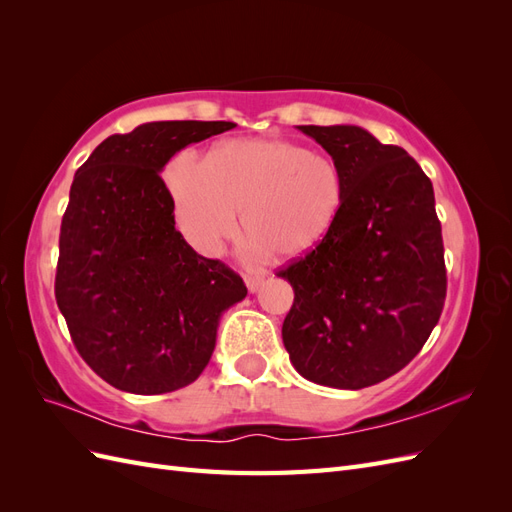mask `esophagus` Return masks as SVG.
I'll list each match as a JSON object with an SVG mask.
<instances>
[{
	"instance_id": "34e87169",
	"label": "esophagus",
	"mask_w": 512,
	"mask_h": 512,
	"mask_svg": "<svg viewBox=\"0 0 512 512\" xmlns=\"http://www.w3.org/2000/svg\"><path fill=\"white\" fill-rule=\"evenodd\" d=\"M262 282H265V277H262V275H256V273H247L245 275V286H247V290H250V292H256L262 286Z\"/></svg>"
}]
</instances>
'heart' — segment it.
Here are the masks:
<instances>
[{
  "label": "heart",
  "mask_w": 512,
  "mask_h": 512,
  "mask_svg": "<svg viewBox=\"0 0 512 512\" xmlns=\"http://www.w3.org/2000/svg\"><path fill=\"white\" fill-rule=\"evenodd\" d=\"M179 230L215 254L239 232L256 252L301 258L331 235L344 205V175L327 153L286 138H235L203 160L181 151L166 168Z\"/></svg>",
  "instance_id": "b5f03b06"
}]
</instances>
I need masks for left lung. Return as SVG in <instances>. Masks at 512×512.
<instances>
[{
    "label": "left lung",
    "mask_w": 512,
    "mask_h": 512,
    "mask_svg": "<svg viewBox=\"0 0 512 512\" xmlns=\"http://www.w3.org/2000/svg\"><path fill=\"white\" fill-rule=\"evenodd\" d=\"M339 164L344 205L314 252L282 269L294 303L282 339L299 374L365 389L404 369L446 299L433 185L397 145L359 126H299Z\"/></svg>",
    "instance_id": "left-lung-1"
}]
</instances>
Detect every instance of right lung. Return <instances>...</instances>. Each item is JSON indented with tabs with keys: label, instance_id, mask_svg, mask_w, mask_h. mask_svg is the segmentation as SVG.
Segmentation results:
<instances>
[{
	"label": "right lung",
	"instance_id": "obj_1",
	"mask_svg": "<svg viewBox=\"0 0 512 512\" xmlns=\"http://www.w3.org/2000/svg\"><path fill=\"white\" fill-rule=\"evenodd\" d=\"M232 121H153L102 141L76 170L61 220L55 299L83 361L119 391L162 395L207 367L241 277L175 228L160 170Z\"/></svg>",
	"mask_w": 512,
	"mask_h": 512
}]
</instances>
